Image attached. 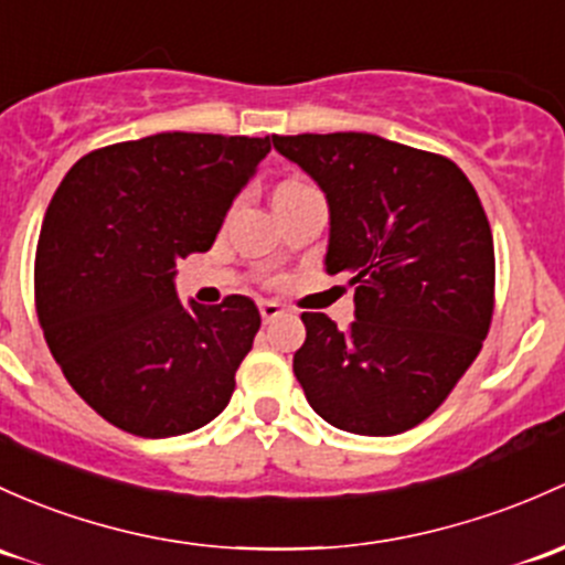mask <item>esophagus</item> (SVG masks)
<instances>
[{"mask_svg":"<svg viewBox=\"0 0 565 565\" xmlns=\"http://www.w3.org/2000/svg\"><path fill=\"white\" fill-rule=\"evenodd\" d=\"M259 313H263L265 322H273V319H278L284 313V306L276 300H259Z\"/></svg>","mask_w":565,"mask_h":565,"instance_id":"esophagus-1","label":"esophagus"}]
</instances>
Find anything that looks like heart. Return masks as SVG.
I'll return each mask as SVG.
<instances>
[{
	"mask_svg": "<svg viewBox=\"0 0 565 565\" xmlns=\"http://www.w3.org/2000/svg\"><path fill=\"white\" fill-rule=\"evenodd\" d=\"M289 183H298V181H287V183H281V186H289Z\"/></svg>",
	"mask_w": 565,
	"mask_h": 565,
	"instance_id": "1",
	"label": "heart"
}]
</instances>
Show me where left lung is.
<instances>
[{
    "label": "left lung",
    "instance_id": "left-lung-1",
    "mask_svg": "<svg viewBox=\"0 0 565 565\" xmlns=\"http://www.w3.org/2000/svg\"><path fill=\"white\" fill-rule=\"evenodd\" d=\"M330 205L324 267L354 287V322L302 313L292 367L313 412L358 436L430 417L492 322L495 252L477 189L441 153L367 132L273 135Z\"/></svg>",
    "mask_w": 565,
    "mask_h": 565
}]
</instances>
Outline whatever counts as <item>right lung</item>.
<instances>
[{
    "label": "right lung",
    "instance_id": "1",
    "mask_svg": "<svg viewBox=\"0 0 565 565\" xmlns=\"http://www.w3.org/2000/svg\"><path fill=\"white\" fill-rule=\"evenodd\" d=\"M270 138L159 132L97 148L47 205L34 302L53 360L83 401L140 438L224 412L259 330L254 300L189 308L175 263L207 252Z\"/></svg>",
    "mask_w": 565,
    "mask_h": 565
}]
</instances>
